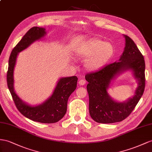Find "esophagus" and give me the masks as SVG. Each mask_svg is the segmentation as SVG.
Here are the masks:
<instances>
[{"label": "esophagus", "mask_w": 152, "mask_h": 152, "mask_svg": "<svg viewBox=\"0 0 152 152\" xmlns=\"http://www.w3.org/2000/svg\"><path fill=\"white\" fill-rule=\"evenodd\" d=\"M86 83H87L86 80H83V79H81V80L79 81V82H78V83H79L80 85H84L85 84H86Z\"/></svg>", "instance_id": "obj_1"}]
</instances>
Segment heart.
<instances>
[{
    "mask_svg": "<svg viewBox=\"0 0 152 152\" xmlns=\"http://www.w3.org/2000/svg\"><path fill=\"white\" fill-rule=\"evenodd\" d=\"M114 47L109 42L94 39L81 45L77 50L80 58H87L86 67L89 70H97L102 67L113 55Z\"/></svg>",
    "mask_w": 152,
    "mask_h": 152,
    "instance_id": "1",
    "label": "heart"
}]
</instances>
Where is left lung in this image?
I'll list each match as a JSON object with an SVG mask.
<instances>
[{"mask_svg": "<svg viewBox=\"0 0 152 152\" xmlns=\"http://www.w3.org/2000/svg\"><path fill=\"white\" fill-rule=\"evenodd\" d=\"M125 48L118 61L104 66L99 71L88 73L89 113L92 119L99 123H113L126 119L137 105L145 88V62L134 42L127 35ZM132 69L139 81L136 94L126 102L119 103L108 96L107 88L115 75L124 69Z\"/></svg>", "mask_w": 152, "mask_h": 152, "instance_id": "obj_1", "label": "left lung"}]
</instances>
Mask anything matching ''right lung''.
Masks as SVG:
<instances>
[{
	"mask_svg": "<svg viewBox=\"0 0 152 152\" xmlns=\"http://www.w3.org/2000/svg\"><path fill=\"white\" fill-rule=\"evenodd\" d=\"M45 29L38 27L31 28L13 49L9 58L7 84L15 106L23 115L34 121L54 123L63 118L67 112L68 99L76 88L77 76L62 77L58 82L53 95L44 103L36 107L23 102L16 94L13 88V70L18 53L44 37L46 33Z\"/></svg>",
	"mask_w": 152,
	"mask_h": 152,
	"instance_id": "add662e5",
	"label": "right lung"
}]
</instances>
